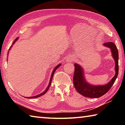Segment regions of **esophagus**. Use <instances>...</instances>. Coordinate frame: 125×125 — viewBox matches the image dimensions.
<instances>
[{"instance_id":"esophagus-1","label":"esophagus","mask_w":125,"mask_h":125,"mask_svg":"<svg viewBox=\"0 0 125 125\" xmlns=\"http://www.w3.org/2000/svg\"><path fill=\"white\" fill-rule=\"evenodd\" d=\"M68 61H73V58H69L68 59Z\"/></svg>"}]
</instances>
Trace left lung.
I'll return each mask as SVG.
<instances>
[{"mask_svg":"<svg viewBox=\"0 0 125 125\" xmlns=\"http://www.w3.org/2000/svg\"><path fill=\"white\" fill-rule=\"evenodd\" d=\"M105 47H108L111 50L112 57L115 61V74L109 83L105 85H92L86 81L85 78L83 68L81 65L75 63L74 74L73 76L74 86L78 93L86 98H97L105 94L110 89L115 83L118 73V52L115 43L112 42H106L103 44Z\"/></svg>","mask_w":125,"mask_h":125,"instance_id":"obj_1","label":"left lung"}]
</instances>
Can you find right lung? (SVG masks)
Wrapping results in <instances>:
<instances>
[{
    "label": "right lung",
    "mask_w": 125,
    "mask_h": 125,
    "mask_svg": "<svg viewBox=\"0 0 125 125\" xmlns=\"http://www.w3.org/2000/svg\"><path fill=\"white\" fill-rule=\"evenodd\" d=\"M18 38H17V39H15V41L13 42V43H12V45H13L15 43V42H16V41H18ZM12 45H11V47H10V48H9V51H10V50L11 49V48L12 47ZM8 53H9V52H8ZM7 60H8V58H7ZM62 65V64H61V63H60V64H58L57 65H56V66L54 67V68L53 69V71H52V72L51 75V78H50V80L49 84H48V86H47V88L46 89V90H45V91H44L43 92H42V93H41V94H39V95H36V96H31V97H25V98H29V99H33V98H39V97H40V96H42V95H43L45 94V93L47 92V90H48V89H49L50 86V85H51V84L52 79V78H53V75H54V72H55V71H56L57 70V69L58 68V67H60V65Z\"/></svg>",
    "instance_id": "1"
}]
</instances>
